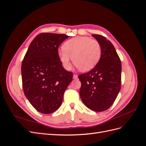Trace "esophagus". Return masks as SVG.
<instances>
[{
	"mask_svg": "<svg viewBox=\"0 0 146 146\" xmlns=\"http://www.w3.org/2000/svg\"><path fill=\"white\" fill-rule=\"evenodd\" d=\"M73 78H74V79H77V78H78V76H77V75L74 74V75H73Z\"/></svg>",
	"mask_w": 146,
	"mask_h": 146,
	"instance_id": "esophagus-1",
	"label": "esophagus"
}]
</instances>
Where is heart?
<instances>
[{
  "instance_id": "b5f03b06",
  "label": "heart",
  "mask_w": 146,
  "mask_h": 146,
  "mask_svg": "<svg viewBox=\"0 0 146 146\" xmlns=\"http://www.w3.org/2000/svg\"><path fill=\"white\" fill-rule=\"evenodd\" d=\"M101 55L99 42L88 36H76L66 41L58 52L60 60L66 70L71 68V58L75 65L82 71L93 69Z\"/></svg>"
}]
</instances>
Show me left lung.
Segmentation results:
<instances>
[{
  "label": "left lung",
  "instance_id": "8db88e82",
  "mask_svg": "<svg viewBox=\"0 0 146 146\" xmlns=\"http://www.w3.org/2000/svg\"><path fill=\"white\" fill-rule=\"evenodd\" d=\"M92 36L100 44L101 56L93 69L78 76L82 83L80 96L88 108L101 112L111 107L121 90V61L112 43L105 37Z\"/></svg>",
  "mask_w": 146,
  "mask_h": 146
}]
</instances>
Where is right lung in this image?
Masks as SVG:
<instances>
[{
  "instance_id": "1",
  "label": "right lung",
  "mask_w": 146,
  "mask_h": 146,
  "mask_svg": "<svg viewBox=\"0 0 146 146\" xmlns=\"http://www.w3.org/2000/svg\"><path fill=\"white\" fill-rule=\"evenodd\" d=\"M69 36L42 33L30 43L21 66L24 94L38 111L50 114L62 104L73 74L66 70L58 48Z\"/></svg>"
}]
</instances>
